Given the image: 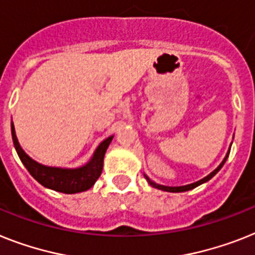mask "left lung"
<instances>
[{
  "label": "left lung",
  "instance_id": "left-lung-1",
  "mask_svg": "<svg viewBox=\"0 0 255 255\" xmlns=\"http://www.w3.org/2000/svg\"><path fill=\"white\" fill-rule=\"evenodd\" d=\"M228 155H229V152L227 153V156L224 157V160L222 161V164H220V165H219V167L216 168L215 170H214V172H211V173L208 174L207 177L202 178V180L197 181V182H194V184L185 185V186H177V188H172V186H164V185H159V184H156V182H153V181H151L150 178L147 177V176H144V177H146V180L148 181V184H150L151 186H153V188H156V189H160V190H164V191H170V193H180V191H188V190H191V189L197 188V186H199V185L203 184V182H206V181L211 180V178L214 177V176H215L216 173H218L219 170L222 169V167H223V165H224V163H226V161H227V159H228Z\"/></svg>",
  "mask_w": 255,
  "mask_h": 255
}]
</instances>
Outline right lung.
<instances>
[{"label": "right lung", "instance_id": "obj_1", "mask_svg": "<svg viewBox=\"0 0 255 255\" xmlns=\"http://www.w3.org/2000/svg\"><path fill=\"white\" fill-rule=\"evenodd\" d=\"M11 136L12 143H14V147H15L19 159L22 160L23 165L27 168L29 174L39 184L45 186V188L52 189V190L56 191H61V193H65V194L81 193V191H86L90 188H92V185L96 182V180L102 174L105 151L108 148L109 143L112 142L113 139V136H109L105 140H103L99 144L98 148H96V151H95L91 160L88 161L85 167L77 168V169H62V168L45 167V165H41V164L32 160L22 150V147L19 146L12 123Z\"/></svg>", "mask_w": 255, "mask_h": 255}]
</instances>
